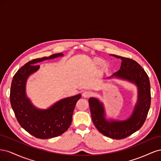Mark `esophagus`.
<instances>
[{"label": "esophagus", "instance_id": "esophagus-1", "mask_svg": "<svg viewBox=\"0 0 161 161\" xmlns=\"http://www.w3.org/2000/svg\"><path fill=\"white\" fill-rule=\"evenodd\" d=\"M91 96V92L90 91H85L82 92V97H85V98H88V97H89Z\"/></svg>", "mask_w": 161, "mask_h": 161}]
</instances>
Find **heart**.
<instances>
[{
    "instance_id": "b5f03b06",
    "label": "heart",
    "mask_w": 161,
    "mask_h": 161,
    "mask_svg": "<svg viewBox=\"0 0 161 161\" xmlns=\"http://www.w3.org/2000/svg\"><path fill=\"white\" fill-rule=\"evenodd\" d=\"M103 62V60L99 58H95L93 60H92V64L94 66H99L101 63ZM101 69L103 71H105L108 69V64L107 63H103L101 66Z\"/></svg>"
}]
</instances>
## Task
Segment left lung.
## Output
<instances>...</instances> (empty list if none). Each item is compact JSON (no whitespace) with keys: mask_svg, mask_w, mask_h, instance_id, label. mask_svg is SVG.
<instances>
[{"mask_svg":"<svg viewBox=\"0 0 161 161\" xmlns=\"http://www.w3.org/2000/svg\"><path fill=\"white\" fill-rule=\"evenodd\" d=\"M113 56L122 60L120 69L109 78L116 77L128 80L138 87V101L131 115L123 121L107 120L103 105L96 98L89 99L92 122L99 132L112 139L121 140L138 131L147 118L150 106V85L149 78L138 62L130 58L117 55Z\"/></svg>","mask_w":161,"mask_h":161,"instance_id":"obj_1","label":"left lung"}]
</instances>
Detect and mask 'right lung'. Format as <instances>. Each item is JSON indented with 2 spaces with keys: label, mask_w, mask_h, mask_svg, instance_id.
I'll use <instances>...</instances> for the list:
<instances>
[{
  "label": "right lung",
  "mask_w": 161,
  "mask_h": 161,
  "mask_svg": "<svg viewBox=\"0 0 161 161\" xmlns=\"http://www.w3.org/2000/svg\"><path fill=\"white\" fill-rule=\"evenodd\" d=\"M59 56H63L62 53L32 60L19 69L13 78L10 101L14 115L21 127L37 138L48 139L64 133L70 127L75 105L81 97L80 94L67 97L47 109L36 108L27 97L26 81L40 69L36 63Z\"/></svg>",
  "instance_id": "right-lung-1"
}]
</instances>
